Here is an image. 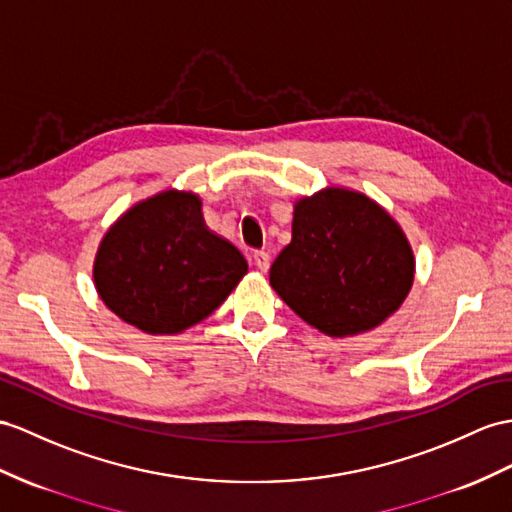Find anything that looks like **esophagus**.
<instances>
[{"label":"esophagus","instance_id":"obj_1","mask_svg":"<svg viewBox=\"0 0 512 512\" xmlns=\"http://www.w3.org/2000/svg\"><path fill=\"white\" fill-rule=\"evenodd\" d=\"M254 265L260 269V271H267L269 269V265H271V258H269V254L265 252V249H258V252H254Z\"/></svg>","mask_w":512,"mask_h":512}]
</instances>
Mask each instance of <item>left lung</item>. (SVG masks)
Wrapping results in <instances>:
<instances>
[{
    "instance_id": "obj_1",
    "label": "left lung",
    "mask_w": 512,
    "mask_h": 512,
    "mask_svg": "<svg viewBox=\"0 0 512 512\" xmlns=\"http://www.w3.org/2000/svg\"><path fill=\"white\" fill-rule=\"evenodd\" d=\"M413 273L404 232L376 202L326 189L297 202L293 239L273 260L269 282L310 326L347 336L395 313Z\"/></svg>"
}]
</instances>
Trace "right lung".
Wrapping results in <instances>:
<instances>
[{
	"label": "right lung",
	"mask_w": 512,
	"mask_h": 512,
	"mask_svg": "<svg viewBox=\"0 0 512 512\" xmlns=\"http://www.w3.org/2000/svg\"><path fill=\"white\" fill-rule=\"evenodd\" d=\"M247 263L210 232L193 193L165 191L128 210L95 258L104 304L147 334H178L215 313Z\"/></svg>",
	"instance_id": "add662e5"
}]
</instances>
